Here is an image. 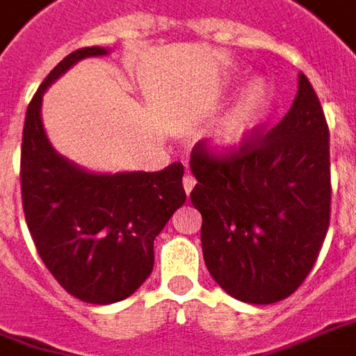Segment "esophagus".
Wrapping results in <instances>:
<instances>
[{"label":"esophagus","mask_w":356,"mask_h":356,"mask_svg":"<svg viewBox=\"0 0 356 356\" xmlns=\"http://www.w3.org/2000/svg\"><path fill=\"white\" fill-rule=\"evenodd\" d=\"M195 183H197V181H195V177H193V175H189V173L183 177V187H185V193H187V195H189L191 191H193Z\"/></svg>","instance_id":"1"}]
</instances>
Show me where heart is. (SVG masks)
<instances>
[{
  "instance_id": "b5f03b06",
  "label": "heart",
  "mask_w": 356,
  "mask_h": 356,
  "mask_svg": "<svg viewBox=\"0 0 356 356\" xmlns=\"http://www.w3.org/2000/svg\"><path fill=\"white\" fill-rule=\"evenodd\" d=\"M270 86L264 80H254L242 92L238 100L230 106L227 114L216 122L213 129V145L220 152L236 149L260 124L270 106Z\"/></svg>"
}]
</instances>
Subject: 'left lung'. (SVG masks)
Instances as JSON below:
<instances>
[{
	"label": "left lung",
	"mask_w": 356,
	"mask_h": 356,
	"mask_svg": "<svg viewBox=\"0 0 356 356\" xmlns=\"http://www.w3.org/2000/svg\"><path fill=\"white\" fill-rule=\"evenodd\" d=\"M191 202L201 213L204 264L232 298L268 305L303 284L331 218L329 126L305 74L284 120L236 149L195 143Z\"/></svg>",
	"instance_id": "8db88e82"
}]
</instances>
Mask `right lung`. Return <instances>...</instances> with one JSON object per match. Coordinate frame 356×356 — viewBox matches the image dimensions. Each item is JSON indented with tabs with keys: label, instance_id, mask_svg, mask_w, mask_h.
I'll use <instances>...</instances> for the list:
<instances>
[{
	"label": "right lung",
	"instance_id": "1",
	"mask_svg": "<svg viewBox=\"0 0 356 356\" xmlns=\"http://www.w3.org/2000/svg\"><path fill=\"white\" fill-rule=\"evenodd\" d=\"M65 56L27 108L21 143V201L47 270L70 296L96 305L126 300L154 270V240L187 195L183 163L161 171L96 175L68 163L44 136L41 100L47 86L84 56Z\"/></svg>",
	"mask_w": 356,
	"mask_h": 356
}]
</instances>
